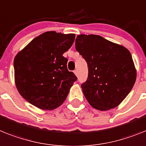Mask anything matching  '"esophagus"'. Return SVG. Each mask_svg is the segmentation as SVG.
I'll list each match as a JSON object with an SVG mask.
<instances>
[{"label":"esophagus","mask_w":146,"mask_h":146,"mask_svg":"<svg viewBox=\"0 0 146 146\" xmlns=\"http://www.w3.org/2000/svg\"><path fill=\"white\" fill-rule=\"evenodd\" d=\"M73 72H74L75 75H76V76H77V74H78V70H75Z\"/></svg>","instance_id":"34e87169"}]
</instances>
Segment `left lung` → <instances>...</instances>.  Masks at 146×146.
Wrapping results in <instances>:
<instances>
[{"label": "left lung", "mask_w": 146, "mask_h": 146, "mask_svg": "<svg viewBox=\"0 0 146 146\" xmlns=\"http://www.w3.org/2000/svg\"><path fill=\"white\" fill-rule=\"evenodd\" d=\"M76 49L88 66V77L82 88L89 104L101 111L118 106L136 81L129 50L94 35H78Z\"/></svg>", "instance_id": "left-lung-1"}]
</instances>
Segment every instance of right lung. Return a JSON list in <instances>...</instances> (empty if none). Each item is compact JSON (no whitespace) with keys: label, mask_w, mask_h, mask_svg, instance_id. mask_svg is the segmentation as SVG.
Returning <instances> with one entry per match:
<instances>
[{"label":"right lung","mask_w":146,"mask_h":146,"mask_svg":"<svg viewBox=\"0 0 146 146\" xmlns=\"http://www.w3.org/2000/svg\"><path fill=\"white\" fill-rule=\"evenodd\" d=\"M74 40V34L47 31L16 55L15 84L24 99L41 110H52L62 104L77 80L63 56Z\"/></svg>","instance_id":"add662e5"}]
</instances>
